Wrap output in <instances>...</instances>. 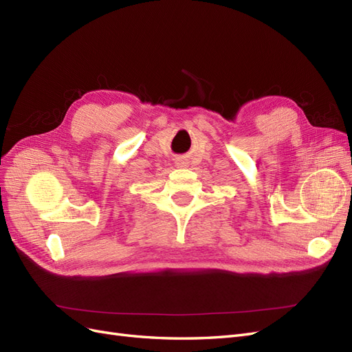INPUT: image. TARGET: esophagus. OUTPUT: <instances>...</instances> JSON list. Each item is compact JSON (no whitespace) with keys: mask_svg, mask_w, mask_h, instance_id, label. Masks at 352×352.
<instances>
[{"mask_svg":"<svg viewBox=\"0 0 352 352\" xmlns=\"http://www.w3.org/2000/svg\"><path fill=\"white\" fill-rule=\"evenodd\" d=\"M176 166H177V167H185L186 163L184 162V160H176Z\"/></svg>","mask_w":352,"mask_h":352,"instance_id":"1","label":"esophagus"}]
</instances>
